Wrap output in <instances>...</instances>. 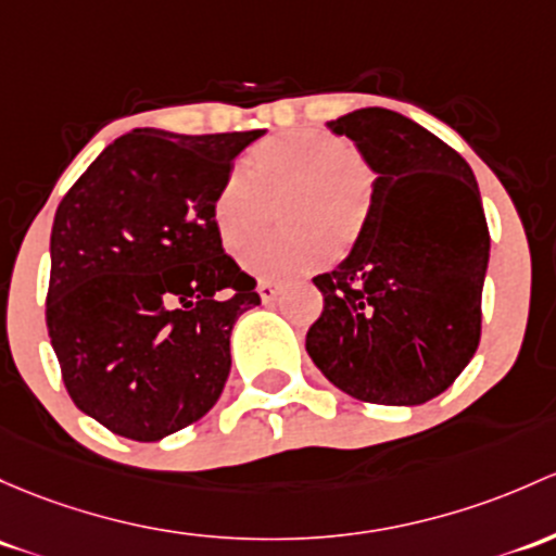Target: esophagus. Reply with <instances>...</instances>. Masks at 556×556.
<instances>
[{"instance_id":"obj_1","label":"esophagus","mask_w":556,"mask_h":556,"mask_svg":"<svg viewBox=\"0 0 556 556\" xmlns=\"http://www.w3.org/2000/svg\"><path fill=\"white\" fill-rule=\"evenodd\" d=\"M258 295H261V301L263 303H271L274 298L279 295V288L274 282H268V279H261V285H258Z\"/></svg>"}]
</instances>
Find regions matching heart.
<instances>
[{"instance_id": "1", "label": "heart", "mask_w": 556, "mask_h": 556, "mask_svg": "<svg viewBox=\"0 0 556 556\" xmlns=\"http://www.w3.org/2000/svg\"><path fill=\"white\" fill-rule=\"evenodd\" d=\"M378 194V175L346 138L298 127L263 138L215 189L210 215L215 233L239 255L278 204L285 232L248 249L242 263L263 279H293L343 261L365 239Z\"/></svg>"}]
</instances>
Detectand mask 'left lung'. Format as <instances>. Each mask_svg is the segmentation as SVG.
Instances as JSON below:
<instances>
[{
	"mask_svg": "<svg viewBox=\"0 0 556 556\" xmlns=\"http://www.w3.org/2000/svg\"><path fill=\"white\" fill-rule=\"evenodd\" d=\"M378 173L365 239L330 274L306 352L325 378L372 405H424L482 336L490 231L471 167L445 140L389 109L330 122Z\"/></svg>",
	"mask_w": 556,
	"mask_h": 556,
	"instance_id": "8db88e82",
	"label": "left lung"
}]
</instances>
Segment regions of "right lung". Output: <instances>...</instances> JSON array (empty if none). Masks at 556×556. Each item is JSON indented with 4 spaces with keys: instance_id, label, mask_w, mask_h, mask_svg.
<instances>
[{
    "instance_id": "add662e5",
    "label": "right lung",
    "mask_w": 556,
    "mask_h": 556,
    "mask_svg": "<svg viewBox=\"0 0 556 556\" xmlns=\"http://www.w3.org/2000/svg\"><path fill=\"white\" fill-rule=\"evenodd\" d=\"M261 136L132 130L58 204L47 332L74 405L114 434L156 442L224 391L231 327L261 295L224 253L210 204Z\"/></svg>"
}]
</instances>
